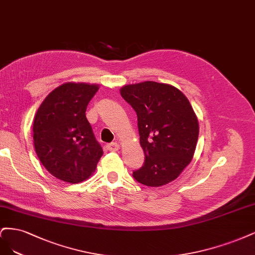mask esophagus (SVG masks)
Here are the masks:
<instances>
[{
  "label": "esophagus",
  "instance_id": "esophagus-1",
  "mask_svg": "<svg viewBox=\"0 0 255 255\" xmlns=\"http://www.w3.org/2000/svg\"><path fill=\"white\" fill-rule=\"evenodd\" d=\"M107 149L110 150V151H117L120 149V145L117 142H113L107 145Z\"/></svg>",
  "mask_w": 255,
  "mask_h": 255
}]
</instances>
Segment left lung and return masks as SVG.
I'll use <instances>...</instances> for the list:
<instances>
[{"label":"left lung","mask_w":255,"mask_h":255,"mask_svg":"<svg viewBox=\"0 0 255 255\" xmlns=\"http://www.w3.org/2000/svg\"><path fill=\"white\" fill-rule=\"evenodd\" d=\"M120 92L136 112L145 153L133 178L154 187L174 181L191 163L198 139V120L190 102L176 87L155 81L127 85Z\"/></svg>","instance_id":"1"}]
</instances>
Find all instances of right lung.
I'll return each instance as SVG.
<instances>
[{"mask_svg": "<svg viewBox=\"0 0 255 255\" xmlns=\"http://www.w3.org/2000/svg\"><path fill=\"white\" fill-rule=\"evenodd\" d=\"M100 86L67 83L56 88L36 113L32 132L40 162L51 175L69 183L91 176L103 155L86 118Z\"/></svg>", "mask_w": 255, "mask_h": 255, "instance_id": "right-lung-1", "label": "right lung"}]
</instances>
